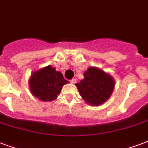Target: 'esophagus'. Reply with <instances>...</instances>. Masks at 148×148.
Masks as SVG:
<instances>
[{
	"instance_id": "obj_1",
	"label": "esophagus",
	"mask_w": 148,
	"mask_h": 148,
	"mask_svg": "<svg viewBox=\"0 0 148 148\" xmlns=\"http://www.w3.org/2000/svg\"><path fill=\"white\" fill-rule=\"evenodd\" d=\"M70 83H73V84H74V83H76V79H72L70 80Z\"/></svg>"
}]
</instances>
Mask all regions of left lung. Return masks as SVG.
Returning <instances> with one entry per match:
<instances>
[{"label":"left lung","instance_id":"obj_1","mask_svg":"<svg viewBox=\"0 0 148 148\" xmlns=\"http://www.w3.org/2000/svg\"><path fill=\"white\" fill-rule=\"evenodd\" d=\"M83 75L84 79L75 84L82 98L87 104L95 106L106 101L115 87L113 77L95 67L89 68Z\"/></svg>","mask_w":148,"mask_h":148}]
</instances>
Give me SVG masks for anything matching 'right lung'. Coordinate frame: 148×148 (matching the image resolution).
Listing matches in <instances>:
<instances>
[{
	"mask_svg": "<svg viewBox=\"0 0 148 148\" xmlns=\"http://www.w3.org/2000/svg\"><path fill=\"white\" fill-rule=\"evenodd\" d=\"M68 83L62 73L51 65L33 73L29 80L32 94L42 101L56 99L62 86Z\"/></svg>",
	"mask_w": 148,
	"mask_h": 148,
	"instance_id": "1",
	"label": "right lung"
}]
</instances>
